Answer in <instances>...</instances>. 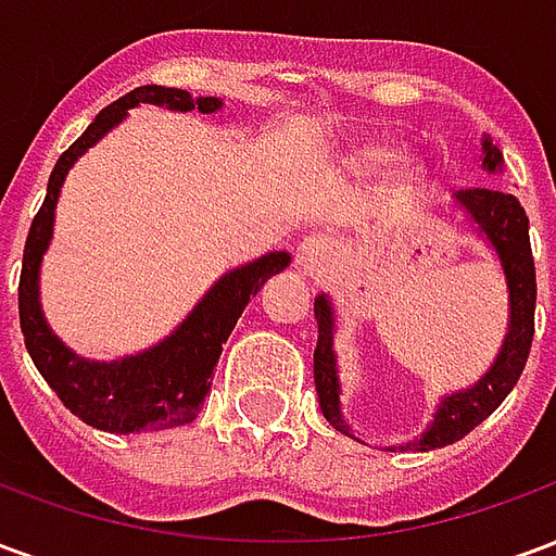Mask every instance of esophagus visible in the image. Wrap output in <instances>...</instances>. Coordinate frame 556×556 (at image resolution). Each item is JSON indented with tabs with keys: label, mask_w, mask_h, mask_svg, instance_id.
<instances>
[{
	"label": "esophagus",
	"mask_w": 556,
	"mask_h": 556,
	"mask_svg": "<svg viewBox=\"0 0 556 556\" xmlns=\"http://www.w3.org/2000/svg\"><path fill=\"white\" fill-rule=\"evenodd\" d=\"M327 258H330V241H327L325 235H309L298 247V270H301L303 277H321L327 267Z\"/></svg>",
	"instance_id": "1"
}]
</instances>
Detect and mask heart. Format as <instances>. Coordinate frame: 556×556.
Masks as SVG:
<instances>
[{
	"instance_id": "obj_1",
	"label": "heart",
	"mask_w": 556,
	"mask_h": 556,
	"mask_svg": "<svg viewBox=\"0 0 556 556\" xmlns=\"http://www.w3.org/2000/svg\"><path fill=\"white\" fill-rule=\"evenodd\" d=\"M399 154H402V148L390 139H363L351 148V166L357 172H381L390 163H396ZM422 181H426V175L419 166L402 163L387 181L384 202L390 207L408 205L410 199H417V193L422 190Z\"/></svg>"
}]
</instances>
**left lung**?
Masks as SVG:
<instances>
[{"instance_id": "obj_1", "label": "left lung", "mask_w": 556, "mask_h": 556, "mask_svg": "<svg viewBox=\"0 0 556 556\" xmlns=\"http://www.w3.org/2000/svg\"><path fill=\"white\" fill-rule=\"evenodd\" d=\"M482 148V169L489 175L503 172L501 148L491 146L489 137L479 139ZM453 207L462 211L470 223V231L479 241L489 247L494 258L501 262V274L506 279V298H509V315H506V337L501 342L497 357L489 366V372L479 378L477 384L455 390L438 399L434 417L426 431L408 443L387 446V450H414V453H429L446 443H455L473 431L482 419L501 408V402L518 378L525 372L530 342H533V313H536V270H533V255H530V219L525 207L518 205L513 193H501L491 187H473V190H458L453 195ZM315 321H318V345H315V390H318V405L327 422L342 434L361 441V434L351 429L349 419L342 414V381H339L337 361V313L327 294L315 298ZM366 443V441H361Z\"/></svg>"}]
</instances>
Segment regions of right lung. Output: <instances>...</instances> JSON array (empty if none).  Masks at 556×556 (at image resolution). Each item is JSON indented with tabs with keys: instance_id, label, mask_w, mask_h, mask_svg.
Returning <instances> with one entry per match:
<instances>
[{
	"instance_id": "1",
	"label": "right lung",
	"mask_w": 556,
	"mask_h": 556,
	"mask_svg": "<svg viewBox=\"0 0 556 556\" xmlns=\"http://www.w3.org/2000/svg\"><path fill=\"white\" fill-rule=\"evenodd\" d=\"M139 103L166 106L172 113L195 110L202 115H214L223 110L219 98H193L190 91L166 89V86H139L101 110L89 130L55 160L53 175L47 184V199L31 219L26 250H23V270H20V330L26 339L31 363L38 366L43 381L53 387L55 396L65 402L71 414H77L94 429L113 431V434L175 429L193 422L211 393L214 366L223 354V345L250 298H255L274 274L291 265V255L277 250L235 270H226L169 337L127 357L89 361L55 337L41 309V262L53 241L55 205L62 184L71 166L91 146H98L113 127L122 125L127 110Z\"/></svg>"
}]
</instances>
